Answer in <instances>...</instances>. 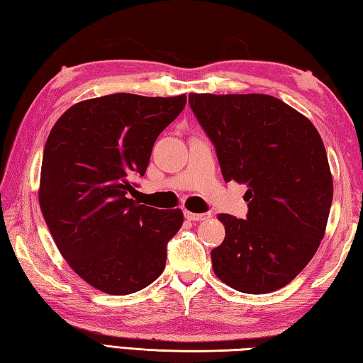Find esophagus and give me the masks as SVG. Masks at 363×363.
<instances>
[{
	"label": "esophagus",
	"mask_w": 363,
	"mask_h": 363,
	"mask_svg": "<svg viewBox=\"0 0 363 363\" xmlns=\"http://www.w3.org/2000/svg\"><path fill=\"white\" fill-rule=\"evenodd\" d=\"M184 216L189 220H205L211 216L210 213H192V211H184Z\"/></svg>",
	"instance_id": "1"
}]
</instances>
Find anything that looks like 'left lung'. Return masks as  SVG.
Returning <instances> with one entry per match:
<instances>
[{
    "label": "left lung",
    "mask_w": 363,
    "mask_h": 363,
    "mask_svg": "<svg viewBox=\"0 0 363 363\" xmlns=\"http://www.w3.org/2000/svg\"><path fill=\"white\" fill-rule=\"evenodd\" d=\"M224 181L247 184V219L218 214L213 270L242 293L280 290L314 257L333 200L327 150L309 118L267 94H189Z\"/></svg>",
    "instance_id": "left-lung-1"
}]
</instances>
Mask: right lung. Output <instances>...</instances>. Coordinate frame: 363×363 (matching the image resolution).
Instances as JSON below:
<instances>
[{
	"instance_id": "obj_1",
	"label": "right lung",
	"mask_w": 363,
	"mask_h": 363,
	"mask_svg": "<svg viewBox=\"0 0 363 363\" xmlns=\"http://www.w3.org/2000/svg\"><path fill=\"white\" fill-rule=\"evenodd\" d=\"M186 102V94L94 97L65 110L49 133L38 189L43 218L67 264L96 290L131 294L163 272L184 214L139 205L128 192Z\"/></svg>"
}]
</instances>
